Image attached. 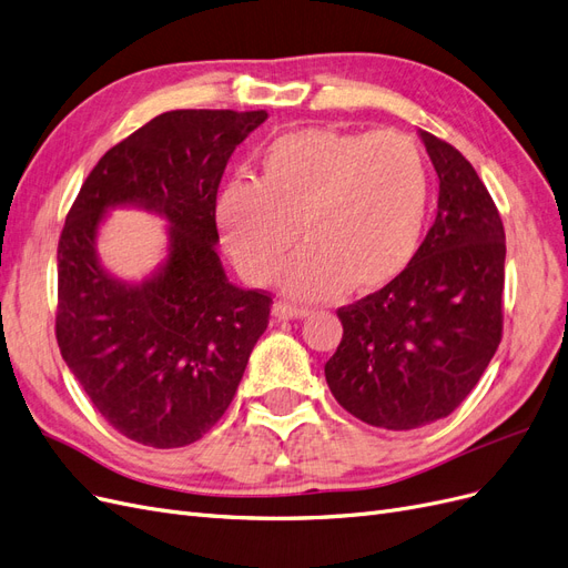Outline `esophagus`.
<instances>
[{"instance_id":"34e87169","label":"esophagus","mask_w":568,"mask_h":568,"mask_svg":"<svg viewBox=\"0 0 568 568\" xmlns=\"http://www.w3.org/2000/svg\"><path fill=\"white\" fill-rule=\"evenodd\" d=\"M311 314L308 308L304 306H295V304H285V302H276L271 308V316L276 321H292V318H306Z\"/></svg>"}]
</instances>
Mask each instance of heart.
Segmentation results:
<instances>
[{"label": "heart", "instance_id": "b5f03b06", "mask_svg": "<svg viewBox=\"0 0 568 568\" xmlns=\"http://www.w3.org/2000/svg\"><path fill=\"white\" fill-rule=\"evenodd\" d=\"M427 205V162L406 134L304 126L266 145L262 179L231 176L214 216L252 283L266 281L302 233L306 245L278 281L295 297L333 300L352 283L361 292L394 283L419 250Z\"/></svg>", "mask_w": 568, "mask_h": 568}]
</instances>
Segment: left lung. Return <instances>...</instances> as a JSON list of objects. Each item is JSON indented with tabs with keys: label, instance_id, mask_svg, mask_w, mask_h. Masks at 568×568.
<instances>
[{
	"label": "left lung",
	"instance_id": "obj_1",
	"mask_svg": "<svg viewBox=\"0 0 568 568\" xmlns=\"http://www.w3.org/2000/svg\"><path fill=\"white\" fill-rule=\"evenodd\" d=\"M417 134L438 176L434 224L394 283L337 311L344 335L325 363L337 404L394 432L450 415L503 335V219L460 151Z\"/></svg>",
	"mask_w": 568,
	"mask_h": 568
}]
</instances>
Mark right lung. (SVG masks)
Segmentation results:
<instances>
[{
  "instance_id": "obj_1",
  "label": "right lung",
  "mask_w": 568,
  "mask_h": 568,
  "mask_svg": "<svg viewBox=\"0 0 568 568\" xmlns=\"http://www.w3.org/2000/svg\"><path fill=\"white\" fill-rule=\"evenodd\" d=\"M266 111H170L108 151L59 241L57 339L70 373L120 434L153 448L203 438L229 408L271 297L226 278L214 205L235 145ZM113 209L165 219L163 262L141 282L113 277L98 233Z\"/></svg>"
}]
</instances>
